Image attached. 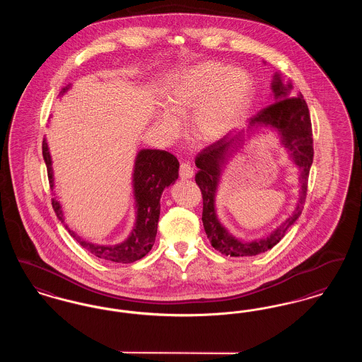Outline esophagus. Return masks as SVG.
I'll return each mask as SVG.
<instances>
[{
	"label": "esophagus",
	"mask_w": 362,
	"mask_h": 362,
	"mask_svg": "<svg viewBox=\"0 0 362 362\" xmlns=\"http://www.w3.org/2000/svg\"><path fill=\"white\" fill-rule=\"evenodd\" d=\"M179 175L182 179H191L194 176V170L187 163H182L180 168H179Z\"/></svg>",
	"instance_id": "obj_1"
}]
</instances>
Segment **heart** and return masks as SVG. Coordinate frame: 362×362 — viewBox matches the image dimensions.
Masks as SVG:
<instances>
[{
  "label": "heart",
  "mask_w": 362,
  "mask_h": 362,
  "mask_svg": "<svg viewBox=\"0 0 362 362\" xmlns=\"http://www.w3.org/2000/svg\"><path fill=\"white\" fill-rule=\"evenodd\" d=\"M252 96L250 76L241 69H229L221 62L205 61L180 71L168 83L164 102L173 115L157 111L153 124L167 139L180 134L176 118L189 117L191 132L205 142L224 138L244 117Z\"/></svg>",
  "instance_id": "b5f03b06"
}]
</instances>
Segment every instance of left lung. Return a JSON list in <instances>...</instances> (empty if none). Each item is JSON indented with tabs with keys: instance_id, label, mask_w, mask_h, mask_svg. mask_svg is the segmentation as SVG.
<instances>
[{
	"instance_id": "8db88e82",
	"label": "left lung",
	"mask_w": 362,
	"mask_h": 362,
	"mask_svg": "<svg viewBox=\"0 0 362 362\" xmlns=\"http://www.w3.org/2000/svg\"><path fill=\"white\" fill-rule=\"evenodd\" d=\"M272 89L274 92L276 102L254 115L250 119L248 129H258L259 126H263L276 129L279 133L282 145L289 151L294 164L300 168L301 189L298 204L292 216H289V218H286V221L279 225L267 238L254 241H243L235 238L220 223L216 214L214 199L223 167H225L228 157H230L241 146L244 141V130L236 134H226L224 138L209 145L195 158V165L199 168L195 175V182L202 191V223L207 239L211 243L213 248L226 257H255L273 248L296 223L304 209L308 191V176L313 161V138L310 110L301 93L291 98L289 92L292 89V84L289 83L288 86H284L278 73L274 76Z\"/></svg>"
}]
</instances>
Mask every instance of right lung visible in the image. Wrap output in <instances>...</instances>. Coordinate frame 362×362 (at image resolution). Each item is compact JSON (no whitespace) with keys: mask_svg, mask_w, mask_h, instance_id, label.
I'll use <instances>...</instances> for the list:
<instances>
[{"mask_svg":"<svg viewBox=\"0 0 362 362\" xmlns=\"http://www.w3.org/2000/svg\"><path fill=\"white\" fill-rule=\"evenodd\" d=\"M68 86L64 88L66 92ZM43 158L47 167V175L50 187H54L52 177V156L49 152V146L46 138L42 144ZM179 176V161L175 156L167 151L158 149H142L138 152L134 164L133 173V187L136 197L137 217L136 224L130 233V236L121 244L115 245H99L93 243L83 240L73 230H70L68 225L65 228L69 230L70 235L80 243L83 248L98 258L117 262V263H132L138 259L144 258L153 247L157 233V223L160 217V198L165 187L171 186ZM52 209L58 217V220L64 221V213L59 202L52 198Z\"/></svg>","mask_w":362,"mask_h":362,"instance_id":"right-lung-1","label":"right lung"}]
</instances>
